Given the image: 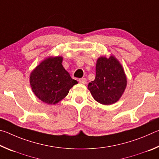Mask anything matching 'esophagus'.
Wrapping results in <instances>:
<instances>
[{"label":"esophagus","instance_id":"obj_1","mask_svg":"<svg viewBox=\"0 0 159 159\" xmlns=\"http://www.w3.org/2000/svg\"><path fill=\"white\" fill-rule=\"evenodd\" d=\"M79 82L80 83H81V84H85V83H87V79H86L85 78H83V79H80L79 80Z\"/></svg>","mask_w":159,"mask_h":159}]
</instances>
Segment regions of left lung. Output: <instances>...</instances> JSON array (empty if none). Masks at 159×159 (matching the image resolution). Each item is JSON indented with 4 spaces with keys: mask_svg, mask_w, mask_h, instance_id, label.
Returning a JSON list of instances; mask_svg holds the SVG:
<instances>
[{
    "mask_svg": "<svg viewBox=\"0 0 159 159\" xmlns=\"http://www.w3.org/2000/svg\"><path fill=\"white\" fill-rule=\"evenodd\" d=\"M95 79L88 85L93 98L99 103L109 105L122 96L127 79L122 65L114 56L101 57L96 64Z\"/></svg>",
    "mask_w": 159,
    "mask_h": 159,
    "instance_id": "8db88e82",
    "label": "left lung"
}]
</instances>
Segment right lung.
I'll use <instances>...</instances> for the list:
<instances>
[{"instance_id": "right-lung-1", "label": "right lung", "mask_w": 159, "mask_h": 159, "mask_svg": "<svg viewBox=\"0 0 159 159\" xmlns=\"http://www.w3.org/2000/svg\"><path fill=\"white\" fill-rule=\"evenodd\" d=\"M62 60L60 56L45 59L30 75L33 92L38 98L48 104H55L61 101L78 83L64 69Z\"/></svg>"}]
</instances>
